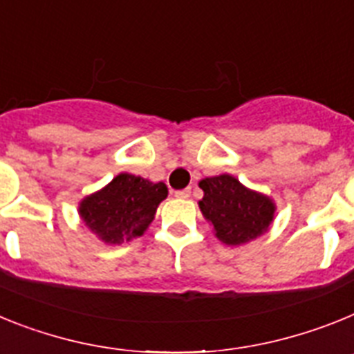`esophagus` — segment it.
<instances>
[{
	"mask_svg": "<svg viewBox=\"0 0 354 354\" xmlns=\"http://www.w3.org/2000/svg\"><path fill=\"white\" fill-rule=\"evenodd\" d=\"M174 196H176V198H180V199H187V198H190V189L176 190V192H174Z\"/></svg>",
	"mask_w": 354,
	"mask_h": 354,
	"instance_id": "esophagus-1",
	"label": "esophagus"
}]
</instances>
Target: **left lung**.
Here are the masks:
<instances>
[{
    "label": "left lung",
    "instance_id": "1",
    "mask_svg": "<svg viewBox=\"0 0 354 354\" xmlns=\"http://www.w3.org/2000/svg\"><path fill=\"white\" fill-rule=\"evenodd\" d=\"M205 196L199 201L203 217L212 223L215 236L228 245L253 241L269 230L276 205L266 194L244 187L232 174L199 181Z\"/></svg>",
    "mask_w": 354,
    "mask_h": 354
}]
</instances>
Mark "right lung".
<instances>
[{"label": "right lung", "instance_id": "1", "mask_svg": "<svg viewBox=\"0 0 354 354\" xmlns=\"http://www.w3.org/2000/svg\"><path fill=\"white\" fill-rule=\"evenodd\" d=\"M165 198L167 185L164 181L153 183L121 173L109 185L82 199L78 214L97 239L106 244H121L146 232Z\"/></svg>", "mask_w": 354, "mask_h": 354}]
</instances>
